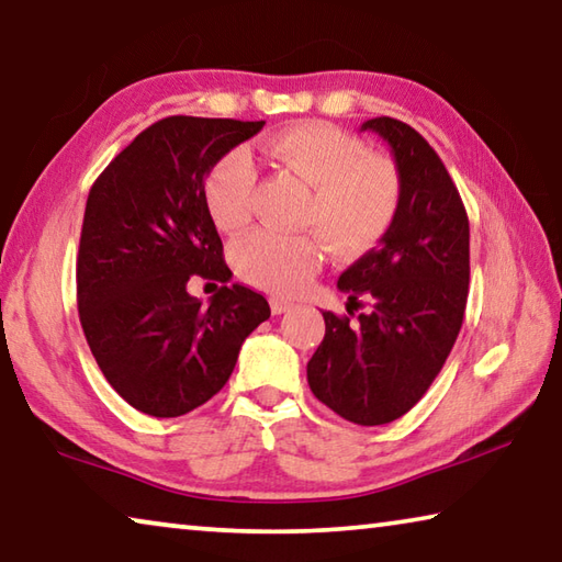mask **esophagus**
I'll return each instance as SVG.
<instances>
[{"instance_id":"obj_1","label":"esophagus","mask_w":562,"mask_h":562,"mask_svg":"<svg viewBox=\"0 0 562 562\" xmlns=\"http://www.w3.org/2000/svg\"><path fill=\"white\" fill-rule=\"evenodd\" d=\"M270 307H272V315H282V312H290L292 310V302L284 300V297H272L270 300Z\"/></svg>"}]
</instances>
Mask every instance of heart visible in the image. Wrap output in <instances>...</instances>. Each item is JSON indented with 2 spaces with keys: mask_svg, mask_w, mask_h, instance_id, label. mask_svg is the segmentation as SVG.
<instances>
[{
  "mask_svg": "<svg viewBox=\"0 0 562 562\" xmlns=\"http://www.w3.org/2000/svg\"><path fill=\"white\" fill-rule=\"evenodd\" d=\"M265 154L307 186L300 225L317 235L250 233L231 260L237 274L270 292H297L319 270L325 243L339 258H355L382 240L402 203L394 160L369 154L367 144L331 123L300 121L270 136ZM255 166L245 150H231L207 170L205 205L223 233H240L252 217Z\"/></svg>",
  "mask_w": 562,
  "mask_h": 562,
  "instance_id": "b5f03b06",
  "label": "heart"
}]
</instances>
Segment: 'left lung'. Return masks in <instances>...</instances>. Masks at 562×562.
Returning a JSON list of instances; mask_svg holds the SVG:
<instances>
[{"instance_id":"8db88e82","label":"left lung","mask_w":562,"mask_h":562,"mask_svg":"<svg viewBox=\"0 0 562 562\" xmlns=\"http://www.w3.org/2000/svg\"><path fill=\"white\" fill-rule=\"evenodd\" d=\"M392 148L402 203L379 247L339 274L337 288L372 312L357 322L322 312L325 339L307 361L312 394L359 426L404 416L426 394L463 325L469 297V215L449 170L408 123H361ZM349 315H355L347 307Z\"/></svg>"}]
</instances>
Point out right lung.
Wrapping results in <instances>:
<instances>
[{"label":"right lung","instance_id":"right-lung-1","mask_svg":"<svg viewBox=\"0 0 562 562\" xmlns=\"http://www.w3.org/2000/svg\"><path fill=\"white\" fill-rule=\"evenodd\" d=\"M265 121L168 116L138 133L91 186L76 297L103 376L148 416L193 412L231 379L245 337L270 317L262 294L227 284L205 176ZM222 282L209 307L187 292Z\"/></svg>","mask_w":562,"mask_h":562}]
</instances>
